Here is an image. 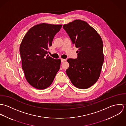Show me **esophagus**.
Returning a JSON list of instances; mask_svg holds the SVG:
<instances>
[{"label":"esophagus","instance_id":"esophagus-1","mask_svg":"<svg viewBox=\"0 0 126 126\" xmlns=\"http://www.w3.org/2000/svg\"><path fill=\"white\" fill-rule=\"evenodd\" d=\"M66 61V60H65V59H61V62H62V63H63V62H64V61Z\"/></svg>","mask_w":126,"mask_h":126}]
</instances>
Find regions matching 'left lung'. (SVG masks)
<instances>
[{"mask_svg": "<svg viewBox=\"0 0 126 126\" xmlns=\"http://www.w3.org/2000/svg\"><path fill=\"white\" fill-rule=\"evenodd\" d=\"M72 44L79 48L77 59H68L66 74L76 87L89 88L98 80L104 62L103 44L96 31L86 22L75 20L63 26Z\"/></svg>", "mask_w": 126, "mask_h": 126, "instance_id": "obj_1", "label": "left lung"}]
</instances>
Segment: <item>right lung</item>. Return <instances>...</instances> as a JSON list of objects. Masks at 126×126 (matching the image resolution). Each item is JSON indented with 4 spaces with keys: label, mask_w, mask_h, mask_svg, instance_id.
Segmentation results:
<instances>
[{
    "label": "right lung",
    "mask_w": 126,
    "mask_h": 126,
    "mask_svg": "<svg viewBox=\"0 0 126 126\" xmlns=\"http://www.w3.org/2000/svg\"><path fill=\"white\" fill-rule=\"evenodd\" d=\"M62 25L42 23L32 27L24 36L20 46L22 69L28 82L36 89L42 90L52 83L59 70L61 61L48 56L56 34Z\"/></svg>",
    "instance_id": "add662e5"
}]
</instances>
